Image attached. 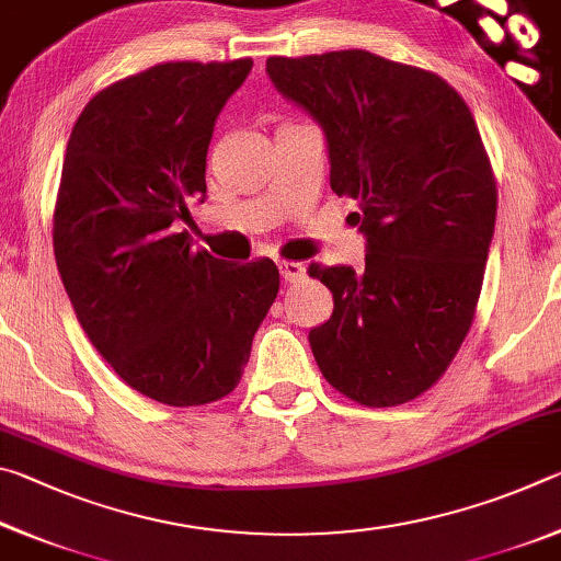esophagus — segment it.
Masks as SVG:
<instances>
[{
	"mask_svg": "<svg viewBox=\"0 0 561 561\" xmlns=\"http://www.w3.org/2000/svg\"><path fill=\"white\" fill-rule=\"evenodd\" d=\"M277 267H279V274H282L284 282H299L304 277V264H299V262L279 260Z\"/></svg>",
	"mask_w": 561,
	"mask_h": 561,
	"instance_id": "1",
	"label": "esophagus"
}]
</instances>
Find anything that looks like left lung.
Listing matches in <instances>:
<instances>
[{"mask_svg":"<svg viewBox=\"0 0 561 561\" xmlns=\"http://www.w3.org/2000/svg\"><path fill=\"white\" fill-rule=\"evenodd\" d=\"M284 99L324 128L329 183L354 197L366 267L311 264L334 314L309 331L351 401H413L458 354L478 307L497 187L468 103L438 73L364 49L270 56Z\"/></svg>","mask_w":561,"mask_h":561,"instance_id":"obj_1","label":"left lung"}]
</instances>
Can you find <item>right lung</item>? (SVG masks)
Here are the masks:
<instances>
[{"instance_id":"1","label":"right lung","mask_w":561,"mask_h":561,"mask_svg":"<svg viewBox=\"0 0 561 561\" xmlns=\"http://www.w3.org/2000/svg\"><path fill=\"white\" fill-rule=\"evenodd\" d=\"M252 59L168 61L99 91L66 146L54 254L76 319L113 371L165 405L234 391L279 291L272 260L190 250L215 121Z\"/></svg>"}]
</instances>
